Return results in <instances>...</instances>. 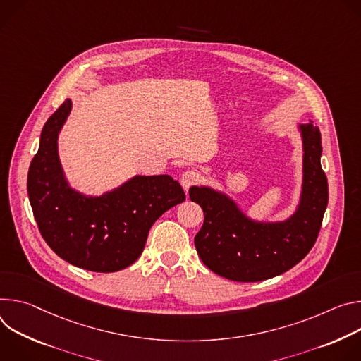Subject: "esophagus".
Here are the masks:
<instances>
[{
  "instance_id": "obj_1",
  "label": "esophagus",
  "mask_w": 361,
  "mask_h": 361,
  "mask_svg": "<svg viewBox=\"0 0 361 361\" xmlns=\"http://www.w3.org/2000/svg\"><path fill=\"white\" fill-rule=\"evenodd\" d=\"M199 180H201V173H199L197 171H193V169H189V171L183 172V175L180 178V183L185 189L196 185Z\"/></svg>"
}]
</instances>
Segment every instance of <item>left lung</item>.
I'll return each instance as SVG.
<instances>
[{
  "mask_svg": "<svg viewBox=\"0 0 361 361\" xmlns=\"http://www.w3.org/2000/svg\"><path fill=\"white\" fill-rule=\"evenodd\" d=\"M302 189L297 211L283 222H258L233 199L208 186H192L190 201L202 208L204 225L195 236L202 262L215 274L239 283H257L297 265L312 248L329 204L323 172L322 133L312 122L300 125Z\"/></svg>",
  "mask_w": 361,
  "mask_h": 361,
  "instance_id": "1",
  "label": "left lung"
}]
</instances>
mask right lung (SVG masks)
Here are the masks:
<instances>
[{"instance_id":"right-lung-1","label":"right lung","mask_w":361,"mask_h":361,"mask_svg":"<svg viewBox=\"0 0 361 361\" xmlns=\"http://www.w3.org/2000/svg\"><path fill=\"white\" fill-rule=\"evenodd\" d=\"M70 110L66 99L43 128L28 169L30 204L39 233L60 258L87 271L114 272L140 257L154 221L183 202L185 192L169 175H137L102 196L70 188L57 150Z\"/></svg>"}]
</instances>
